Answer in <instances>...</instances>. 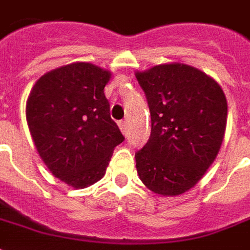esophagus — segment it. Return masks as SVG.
<instances>
[{
	"label": "esophagus",
	"mask_w": 250,
	"mask_h": 250,
	"mask_svg": "<svg viewBox=\"0 0 250 250\" xmlns=\"http://www.w3.org/2000/svg\"><path fill=\"white\" fill-rule=\"evenodd\" d=\"M119 127L123 134H127V122L123 120V122H119Z\"/></svg>",
	"instance_id": "obj_1"
}]
</instances>
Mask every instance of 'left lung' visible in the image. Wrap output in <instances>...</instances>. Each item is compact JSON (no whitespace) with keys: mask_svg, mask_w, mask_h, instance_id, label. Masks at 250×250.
Here are the masks:
<instances>
[{"mask_svg":"<svg viewBox=\"0 0 250 250\" xmlns=\"http://www.w3.org/2000/svg\"><path fill=\"white\" fill-rule=\"evenodd\" d=\"M135 76L151 114L150 138L135 154L138 175L159 195L184 194L220 151L228 116L225 93L205 72L179 62Z\"/></svg>","mask_w":250,"mask_h":250,"instance_id":"8db88e82","label":"left lung"}]
</instances>
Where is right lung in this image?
<instances>
[{
	"label": "right lung",
	"instance_id": "add662e5",
	"mask_svg": "<svg viewBox=\"0 0 250 250\" xmlns=\"http://www.w3.org/2000/svg\"><path fill=\"white\" fill-rule=\"evenodd\" d=\"M111 72L91 62L60 66L36 82L26 102L35 146L51 173L75 188L96 184L125 141L104 87Z\"/></svg>",
	"mask_w": 250,
	"mask_h": 250
}]
</instances>
